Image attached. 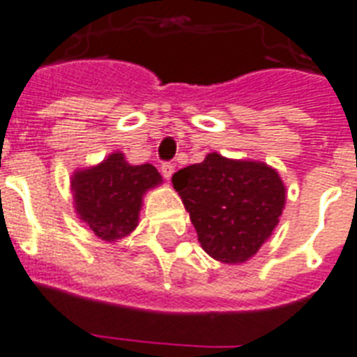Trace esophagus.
<instances>
[{
	"label": "esophagus",
	"mask_w": 357,
	"mask_h": 357,
	"mask_svg": "<svg viewBox=\"0 0 357 357\" xmlns=\"http://www.w3.org/2000/svg\"><path fill=\"white\" fill-rule=\"evenodd\" d=\"M160 172H162V176H165L166 179H170L172 174L176 172V166L170 165V162H165V165L160 166Z\"/></svg>",
	"instance_id": "34e87169"
}]
</instances>
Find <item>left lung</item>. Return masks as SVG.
Wrapping results in <instances>:
<instances>
[{"instance_id": "left-lung-1", "label": "left lung", "mask_w": 357, "mask_h": 357, "mask_svg": "<svg viewBox=\"0 0 357 357\" xmlns=\"http://www.w3.org/2000/svg\"><path fill=\"white\" fill-rule=\"evenodd\" d=\"M199 242L215 261L252 259L271 238L286 206V185L263 160H236L208 153L199 165L172 176Z\"/></svg>"}]
</instances>
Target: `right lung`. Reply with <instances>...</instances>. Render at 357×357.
Segmentation results:
<instances>
[{
    "label": "right lung",
    "mask_w": 357,
    "mask_h": 357,
    "mask_svg": "<svg viewBox=\"0 0 357 357\" xmlns=\"http://www.w3.org/2000/svg\"><path fill=\"white\" fill-rule=\"evenodd\" d=\"M160 183L155 166L130 165L125 153L115 151L100 165L73 172V208L98 238L117 242L138 227L145 192Z\"/></svg>",
    "instance_id": "obj_1"
}]
</instances>
